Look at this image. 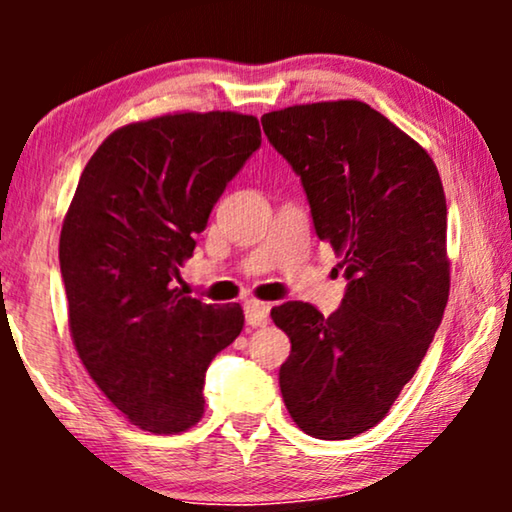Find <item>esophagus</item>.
<instances>
[{
	"instance_id": "obj_1",
	"label": "esophagus",
	"mask_w": 512,
	"mask_h": 512,
	"mask_svg": "<svg viewBox=\"0 0 512 512\" xmlns=\"http://www.w3.org/2000/svg\"><path fill=\"white\" fill-rule=\"evenodd\" d=\"M244 317H247L249 326H265L270 319V305L261 303V300H247L244 303Z\"/></svg>"
}]
</instances>
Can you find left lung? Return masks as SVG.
I'll list each match as a JSON object with an SVG mask.
<instances>
[{
    "label": "left lung",
    "instance_id": "8db88e82",
    "mask_svg": "<svg viewBox=\"0 0 512 512\" xmlns=\"http://www.w3.org/2000/svg\"><path fill=\"white\" fill-rule=\"evenodd\" d=\"M261 123L349 282L331 317L300 300L272 307L291 340L279 387L307 436L347 440L387 417L443 321V181L426 149L366 102L293 104Z\"/></svg>",
    "mask_w": 512,
    "mask_h": 512
}]
</instances>
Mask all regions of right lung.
I'll list each match as a JSON object with an SVG mask.
<instances>
[{
    "mask_svg": "<svg viewBox=\"0 0 512 512\" xmlns=\"http://www.w3.org/2000/svg\"><path fill=\"white\" fill-rule=\"evenodd\" d=\"M261 146L258 118L184 111L128 123L88 160L60 233L69 333L102 394L151 433L205 415V373L244 326L172 282L228 181Z\"/></svg>",
    "mask_w": 512,
    "mask_h": 512,
    "instance_id": "right-lung-1",
    "label": "right lung"
}]
</instances>
